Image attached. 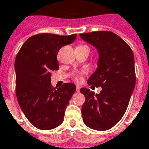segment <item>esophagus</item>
I'll use <instances>...</instances> for the list:
<instances>
[{
  "instance_id": "obj_1",
  "label": "esophagus",
  "mask_w": 149,
  "mask_h": 149,
  "mask_svg": "<svg viewBox=\"0 0 149 149\" xmlns=\"http://www.w3.org/2000/svg\"><path fill=\"white\" fill-rule=\"evenodd\" d=\"M80 88H81V87H80L79 85H77V87H76V90H77V92H79V91H80Z\"/></svg>"
}]
</instances>
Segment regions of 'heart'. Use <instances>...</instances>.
<instances>
[{"mask_svg": "<svg viewBox=\"0 0 149 149\" xmlns=\"http://www.w3.org/2000/svg\"><path fill=\"white\" fill-rule=\"evenodd\" d=\"M83 72H81V73H80V74H78L77 76H76L74 78L75 81H77V82H81V81H82V77H83Z\"/></svg>", "mask_w": 149, "mask_h": 149, "instance_id": "b5f03b06", "label": "heart"}]
</instances>
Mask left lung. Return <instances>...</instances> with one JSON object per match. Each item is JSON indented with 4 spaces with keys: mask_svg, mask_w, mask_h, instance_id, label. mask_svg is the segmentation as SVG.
I'll list each match as a JSON object with an SVG mask.
<instances>
[{
    "mask_svg": "<svg viewBox=\"0 0 149 149\" xmlns=\"http://www.w3.org/2000/svg\"><path fill=\"white\" fill-rule=\"evenodd\" d=\"M99 52L98 68L88 80L92 87H101L99 94L81 88L85 97L81 109L88 128L105 131L116 125L128 108L136 84L134 55L125 40L110 31L80 34ZM91 87V88H92Z\"/></svg>",
    "mask_w": 149,
    "mask_h": 149,
    "instance_id": "obj_1",
    "label": "left lung"
}]
</instances>
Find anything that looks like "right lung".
<instances>
[{
  "label": "right lung",
  "instance_id": "add662e5",
  "mask_svg": "<svg viewBox=\"0 0 149 149\" xmlns=\"http://www.w3.org/2000/svg\"><path fill=\"white\" fill-rule=\"evenodd\" d=\"M76 38V34H37L24 43L16 56L18 103L31 124L39 129L50 130L61 124L65 109L76 92L72 83H65L59 88L51 84V72L59 69V50Z\"/></svg>",
  "mask_w": 149,
  "mask_h": 149
}]
</instances>
